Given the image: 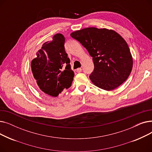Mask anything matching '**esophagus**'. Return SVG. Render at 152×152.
I'll list each match as a JSON object with an SVG mask.
<instances>
[{
	"mask_svg": "<svg viewBox=\"0 0 152 152\" xmlns=\"http://www.w3.org/2000/svg\"><path fill=\"white\" fill-rule=\"evenodd\" d=\"M76 71L77 72V73H80V72L82 71V69H81V68H77V69H76Z\"/></svg>",
	"mask_w": 152,
	"mask_h": 152,
	"instance_id": "esophagus-1",
	"label": "esophagus"
}]
</instances>
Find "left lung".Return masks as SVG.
<instances>
[{"instance_id": "8db88e82", "label": "left lung", "mask_w": 152, "mask_h": 152, "mask_svg": "<svg viewBox=\"0 0 152 152\" xmlns=\"http://www.w3.org/2000/svg\"><path fill=\"white\" fill-rule=\"evenodd\" d=\"M92 57L89 78L99 88L111 91L122 84L132 71L133 60L125 40L112 29L86 28L71 33Z\"/></svg>"}]
</instances>
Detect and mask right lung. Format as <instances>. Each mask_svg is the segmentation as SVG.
Masks as SVG:
<instances>
[{"instance_id":"obj_1","label":"right lung","mask_w":152,"mask_h":152,"mask_svg":"<svg viewBox=\"0 0 152 152\" xmlns=\"http://www.w3.org/2000/svg\"><path fill=\"white\" fill-rule=\"evenodd\" d=\"M65 37L58 33L45 42L31 61V67L37 88L44 95L57 97L71 87L75 76L65 52ZM66 66V68L64 67Z\"/></svg>"}]
</instances>
